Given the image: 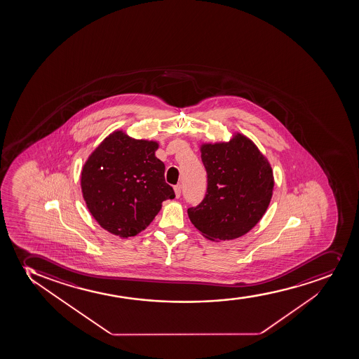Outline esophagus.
Instances as JSON below:
<instances>
[{
  "instance_id": "obj_1",
  "label": "esophagus",
  "mask_w": 359,
  "mask_h": 359,
  "mask_svg": "<svg viewBox=\"0 0 359 359\" xmlns=\"http://www.w3.org/2000/svg\"><path fill=\"white\" fill-rule=\"evenodd\" d=\"M174 192H175V197H180L182 196V185L174 186Z\"/></svg>"
}]
</instances>
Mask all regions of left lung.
<instances>
[{"label":"left lung","mask_w":359,"mask_h":359,"mask_svg":"<svg viewBox=\"0 0 359 359\" xmlns=\"http://www.w3.org/2000/svg\"><path fill=\"white\" fill-rule=\"evenodd\" d=\"M208 189L187 210L193 225L211 241L238 238L259 223L273 196L269 162L251 140L237 134L228 143L201 146Z\"/></svg>","instance_id":"obj_1"}]
</instances>
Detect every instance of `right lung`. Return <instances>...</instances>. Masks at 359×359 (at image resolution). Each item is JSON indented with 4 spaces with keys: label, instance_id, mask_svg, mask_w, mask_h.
Listing matches in <instances>:
<instances>
[{
    "label": "right lung",
    "instance_id": "obj_1",
    "mask_svg": "<svg viewBox=\"0 0 359 359\" xmlns=\"http://www.w3.org/2000/svg\"><path fill=\"white\" fill-rule=\"evenodd\" d=\"M154 141L115 131L97 147L81 170L83 198L102 228L123 238L153 222L162 201L175 197Z\"/></svg>",
    "mask_w": 359,
    "mask_h": 359
}]
</instances>
